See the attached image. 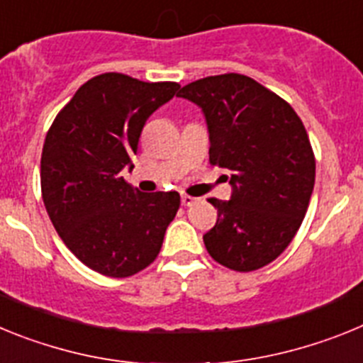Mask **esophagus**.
Returning a JSON list of instances; mask_svg holds the SVG:
<instances>
[{
	"label": "esophagus",
	"instance_id": "1",
	"mask_svg": "<svg viewBox=\"0 0 363 363\" xmlns=\"http://www.w3.org/2000/svg\"><path fill=\"white\" fill-rule=\"evenodd\" d=\"M196 201H198V198L189 196V194H182V205H184V207H192V205L196 203Z\"/></svg>",
	"mask_w": 363,
	"mask_h": 363
}]
</instances>
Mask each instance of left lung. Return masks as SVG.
Returning a JSON list of instances; mask_svg holds the SVG:
<instances>
[{
	"mask_svg": "<svg viewBox=\"0 0 363 363\" xmlns=\"http://www.w3.org/2000/svg\"><path fill=\"white\" fill-rule=\"evenodd\" d=\"M201 108L209 160L227 169L230 198L209 200L216 225L203 243L218 264L249 272L271 264L294 238L314 187L313 149L287 101L242 74L209 76L178 92Z\"/></svg>",
	"mask_w": 363,
	"mask_h": 363,
	"instance_id": "1",
	"label": "left lung"
}]
</instances>
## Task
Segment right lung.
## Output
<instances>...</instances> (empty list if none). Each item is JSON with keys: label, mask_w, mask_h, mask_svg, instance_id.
<instances>
[{"label": "right lung", "mask_w": 363, "mask_h": 363, "mask_svg": "<svg viewBox=\"0 0 363 363\" xmlns=\"http://www.w3.org/2000/svg\"><path fill=\"white\" fill-rule=\"evenodd\" d=\"M178 83L99 74L54 120L41 154V194L54 229L79 262L111 278L150 265L179 209V194L134 191L123 179L143 125Z\"/></svg>", "instance_id": "obj_1"}]
</instances>
